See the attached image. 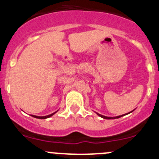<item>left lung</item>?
I'll return each instance as SVG.
<instances>
[{
	"label": "left lung",
	"mask_w": 159,
	"mask_h": 159,
	"mask_svg": "<svg viewBox=\"0 0 159 159\" xmlns=\"http://www.w3.org/2000/svg\"><path fill=\"white\" fill-rule=\"evenodd\" d=\"M132 111L129 112V113H127V114H122V115H120V116H117V117H107V116H104V115H102V114H100L97 113V112H96V114H98V115L99 116V117H102V118H104V119H117V118H119V117H123V116H124V115H127V114H129V113H131V112H133V111Z\"/></svg>",
	"instance_id": "left-lung-1"
}]
</instances>
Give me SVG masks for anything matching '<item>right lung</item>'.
Listing matches in <instances>:
<instances>
[{
    "instance_id": "add662e5",
    "label": "right lung",
    "mask_w": 159,
    "mask_h": 159,
    "mask_svg": "<svg viewBox=\"0 0 159 159\" xmlns=\"http://www.w3.org/2000/svg\"><path fill=\"white\" fill-rule=\"evenodd\" d=\"M57 111H55L54 112V113H53V114H49V115H47V116H42V117H41V116H35V115H32V117H35V118H39V119H46V118H48V117H52V115H54V114L56 113V112Z\"/></svg>"
}]
</instances>
